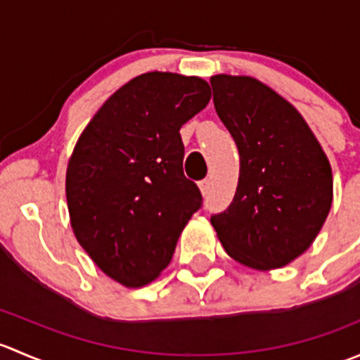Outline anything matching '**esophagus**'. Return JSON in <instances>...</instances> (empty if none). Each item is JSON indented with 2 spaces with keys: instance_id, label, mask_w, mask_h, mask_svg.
Instances as JSON below:
<instances>
[{
  "instance_id": "esophagus-1",
  "label": "esophagus",
  "mask_w": 360,
  "mask_h": 360,
  "mask_svg": "<svg viewBox=\"0 0 360 360\" xmlns=\"http://www.w3.org/2000/svg\"><path fill=\"white\" fill-rule=\"evenodd\" d=\"M198 188H200L202 195H207V193H209V190H210V181L209 179L200 181V183H198Z\"/></svg>"
}]
</instances>
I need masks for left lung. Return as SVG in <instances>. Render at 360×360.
<instances>
[{
    "label": "left lung",
    "mask_w": 360,
    "mask_h": 360,
    "mask_svg": "<svg viewBox=\"0 0 360 360\" xmlns=\"http://www.w3.org/2000/svg\"><path fill=\"white\" fill-rule=\"evenodd\" d=\"M210 85L240 155L233 202L210 223L231 259L259 271L285 266L328 219L331 163L301 112L263 82L214 75Z\"/></svg>",
    "instance_id": "obj_1"
}]
</instances>
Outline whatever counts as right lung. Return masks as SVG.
Returning a JSON list of instances; mask_svg holds the SVG:
<instances>
[{
  "label": "right lung",
  "instance_id": "obj_1",
  "mask_svg": "<svg viewBox=\"0 0 360 360\" xmlns=\"http://www.w3.org/2000/svg\"><path fill=\"white\" fill-rule=\"evenodd\" d=\"M210 101L198 76H136L79 134L66 170L72 233L90 259L127 289L169 266L177 238L202 205L183 172L179 129Z\"/></svg>",
  "mask_w": 360,
  "mask_h": 360
}]
</instances>
